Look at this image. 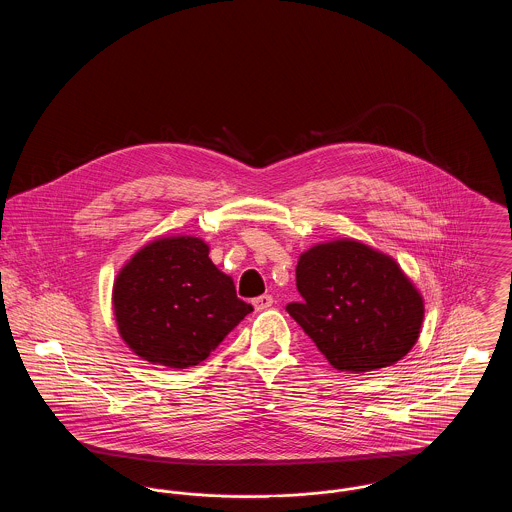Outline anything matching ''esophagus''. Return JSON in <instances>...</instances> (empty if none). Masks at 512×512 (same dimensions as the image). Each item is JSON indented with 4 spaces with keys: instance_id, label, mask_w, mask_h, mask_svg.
<instances>
[{
    "instance_id": "esophagus-1",
    "label": "esophagus",
    "mask_w": 512,
    "mask_h": 512,
    "mask_svg": "<svg viewBox=\"0 0 512 512\" xmlns=\"http://www.w3.org/2000/svg\"><path fill=\"white\" fill-rule=\"evenodd\" d=\"M272 303H274V299H272V295H261V297H257V299H253V307H255V311H265L268 307H272Z\"/></svg>"
}]
</instances>
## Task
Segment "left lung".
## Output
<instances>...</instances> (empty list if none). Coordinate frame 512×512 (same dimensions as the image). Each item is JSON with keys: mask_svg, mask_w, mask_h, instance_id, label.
Wrapping results in <instances>:
<instances>
[{"mask_svg": "<svg viewBox=\"0 0 512 512\" xmlns=\"http://www.w3.org/2000/svg\"><path fill=\"white\" fill-rule=\"evenodd\" d=\"M301 303L288 313L345 372H372L401 361L420 336L424 299L399 263L359 240L313 245L299 255Z\"/></svg>", "mask_w": 512, "mask_h": 512, "instance_id": "left-lung-1", "label": "left lung"}]
</instances>
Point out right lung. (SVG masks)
<instances>
[{"instance_id":"obj_1","label":"right lung","mask_w":512,"mask_h":512,"mask_svg":"<svg viewBox=\"0 0 512 512\" xmlns=\"http://www.w3.org/2000/svg\"><path fill=\"white\" fill-rule=\"evenodd\" d=\"M251 311L209 259V244L186 234L140 247L113 284L122 341L151 365H199Z\"/></svg>"}]
</instances>
